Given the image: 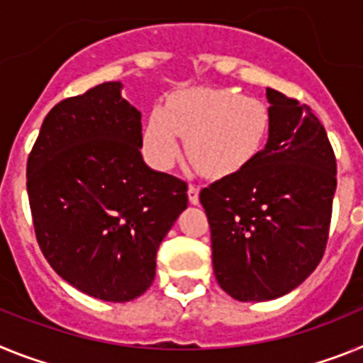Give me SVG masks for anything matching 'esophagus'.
<instances>
[{"mask_svg": "<svg viewBox=\"0 0 363 363\" xmlns=\"http://www.w3.org/2000/svg\"><path fill=\"white\" fill-rule=\"evenodd\" d=\"M188 199H190L191 204H199V186H188Z\"/></svg>", "mask_w": 363, "mask_h": 363, "instance_id": "1", "label": "esophagus"}]
</instances>
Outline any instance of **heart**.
Wrapping results in <instances>:
<instances>
[{
  "label": "heart",
  "instance_id": "b5f03b06",
  "mask_svg": "<svg viewBox=\"0 0 363 363\" xmlns=\"http://www.w3.org/2000/svg\"><path fill=\"white\" fill-rule=\"evenodd\" d=\"M270 129L269 107L235 89L194 87L172 94L155 107L143 131L147 162L169 169L186 153L208 177H230L242 172L263 150Z\"/></svg>",
  "mask_w": 363,
  "mask_h": 363
}]
</instances>
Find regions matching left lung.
<instances>
[{
    "mask_svg": "<svg viewBox=\"0 0 363 363\" xmlns=\"http://www.w3.org/2000/svg\"><path fill=\"white\" fill-rule=\"evenodd\" d=\"M270 129L242 172L201 191L213 274L239 301H269L307 279L325 252L336 159L311 107L267 89Z\"/></svg>",
    "mask_w": 363,
    "mask_h": 363,
    "instance_id": "1",
    "label": "left lung"
}]
</instances>
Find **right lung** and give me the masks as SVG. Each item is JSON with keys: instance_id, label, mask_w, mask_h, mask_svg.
<instances>
[{"instance_id": "add662e5", "label": "right lung", "mask_w": 363, "mask_h": 363, "mask_svg": "<svg viewBox=\"0 0 363 363\" xmlns=\"http://www.w3.org/2000/svg\"><path fill=\"white\" fill-rule=\"evenodd\" d=\"M106 82L56 104L27 160L38 245L62 279L131 301L155 279L157 250L188 206L186 182L143 159V115Z\"/></svg>"}]
</instances>
